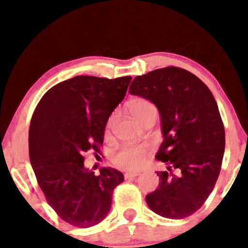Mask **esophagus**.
I'll use <instances>...</instances> for the list:
<instances>
[{
    "instance_id": "34e87169",
    "label": "esophagus",
    "mask_w": 248,
    "mask_h": 248,
    "mask_svg": "<svg viewBox=\"0 0 248 248\" xmlns=\"http://www.w3.org/2000/svg\"><path fill=\"white\" fill-rule=\"evenodd\" d=\"M139 175H140V174H139V172H137V171H134V172L128 171V172H125L124 177H125V179H128V178H134V177H137V176H139Z\"/></svg>"
}]
</instances>
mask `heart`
<instances>
[{"label": "heart", "mask_w": 248, "mask_h": 248, "mask_svg": "<svg viewBox=\"0 0 248 248\" xmlns=\"http://www.w3.org/2000/svg\"><path fill=\"white\" fill-rule=\"evenodd\" d=\"M128 111L135 121L141 123V121L148 115H157V108L151 101L144 98H135L128 104ZM116 115L111 114L106 123V132L113 126ZM150 151L145 145H124L114 152L111 160L117 168L124 170H138L147 164Z\"/></svg>", "instance_id": "obj_1"}]
</instances>
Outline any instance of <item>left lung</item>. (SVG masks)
<instances>
[{"mask_svg": "<svg viewBox=\"0 0 248 248\" xmlns=\"http://www.w3.org/2000/svg\"><path fill=\"white\" fill-rule=\"evenodd\" d=\"M131 94L157 106L164 141L157 160L158 188L145 196L149 208L168 219L192 216L215 188L225 152V127L208 87L176 66L151 71L132 81Z\"/></svg>", "mask_w": 248, "mask_h": 248, "instance_id": "left-lung-1", "label": "left lung"}]
</instances>
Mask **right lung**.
Instances as JSON below:
<instances>
[{
  "label": "right lung",
  "mask_w": 248,
  "mask_h": 248,
  "mask_svg": "<svg viewBox=\"0 0 248 248\" xmlns=\"http://www.w3.org/2000/svg\"><path fill=\"white\" fill-rule=\"evenodd\" d=\"M131 80L74 77L50 88L32 114L29 158L37 182L57 216L78 228L106 218L114 188L124 181L117 169H87L83 155L100 154L108 117Z\"/></svg>",
  "instance_id": "right-lung-1"
}]
</instances>
